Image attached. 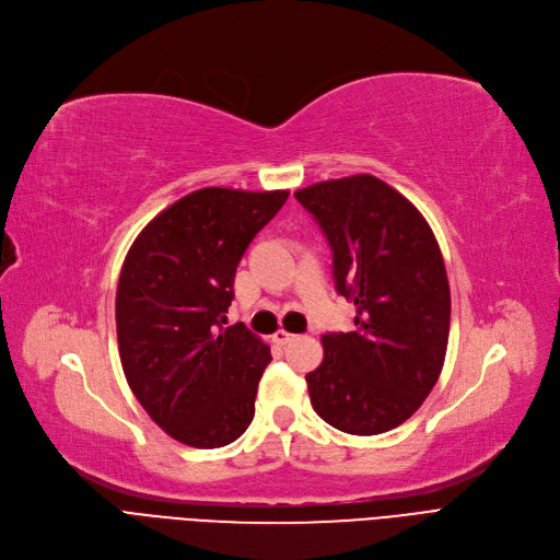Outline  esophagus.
Instances as JSON below:
<instances>
[{
	"mask_svg": "<svg viewBox=\"0 0 560 560\" xmlns=\"http://www.w3.org/2000/svg\"><path fill=\"white\" fill-rule=\"evenodd\" d=\"M293 339H295V335H291V332H287V330H278V332L273 335V341L280 343V346H284V343H289V341H293Z\"/></svg>",
	"mask_w": 560,
	"mask_h": 560,
	"instance_id": "obj_1",
	"label": "esophagus"
}]
</instances>
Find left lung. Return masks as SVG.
<instances>
[{
    "mask_svg": "<svg viewBox=\"0 0 560 560\" xmlns=\"http://www.w3.org/2000/svg\"><path fill=\"white\" fill-rule=\"evenodd\" d=\"M332 248L354 332L323 335L305 375L314 411L337 430L373 436L411 418L434 388L450 337V284L430 223L400 191L359 174L293 194Z\"/></svg>",
    "mask_w": 560,
    "mask_h": 560,
    "instance_id": "left-lung-1",
    "label": "left lung"
}]
</instances>
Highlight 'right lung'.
<instances>
[{
  "label": "right lung",
  "mask_w": 560,
  "mask_h": 560,
  "mask_svg": "<svg viewBox=\"0 0 560 560\" xmlns=\"http://www.w3.org/2000/svg\"><path fill=\"white\" fill-rule=\"evenodd\" d=\"M289 191L196 189L130 246L117 284L119 359L138 402L172 439L237 441L255 416L271 350L244 323L225 325L235 273Z\"/></svg>",
  "instance_id": "right-lung-1"
}]
</instances>
